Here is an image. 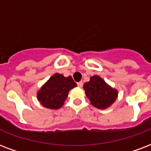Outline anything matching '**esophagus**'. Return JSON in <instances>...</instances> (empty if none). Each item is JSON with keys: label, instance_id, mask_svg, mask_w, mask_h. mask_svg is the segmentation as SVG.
Returning <instances> with one entry per match:
<instances>
[{"label": "esophagus", "instance_id": "1", "mask_svg": "<svg viewBox=\"0 0 151 151\" xmlns=\"http://www.w3.org/2000/svg\"><path fill=\"white\" fill-rule=\"evenodd\" d=\"M82 86H83V82H82V81H79V82H78V87H82Z\"/></svg>", "mask_w": 151, "mask_h": 151}]
</instances>
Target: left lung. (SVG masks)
Listing matches in <instances>:
<instances>
[{
  "instance_id": "8db88e82",
  "label": "left lung",
  "mask_w": 151,
  "mask_h": 151,
  "mask_svg": "<svg viewBox=\"0 0 151 151\" xmlns=\"http://www.w3.org/2000/svg\"><path fill=\"white\" fill-rule=\"evenodd\" d=\"M84 89L91 104L97 109H104L111 106L118 96L116 89L109 86L99 76H93L88 82L84 84Z\"/></svg>"
}]
</instances>
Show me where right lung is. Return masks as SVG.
Returning <instances> with one entry per match:
<instances>
[{"mask_svg":"<svg viewBox=\"0 0 151 151\" xmlns=\"http://www.w3.org/2000/svg\"><path fill=\"white\" fill-rule=\"evenodd\" d=\"M77 86L70 76L55 73L42 86L37 93L38 101L45 108L58 109L64 104L70 89Z\"/></svg>","mask_w":151,"mask_h":151,"instance_id":"1","label":"right lung"}]
</instances>
